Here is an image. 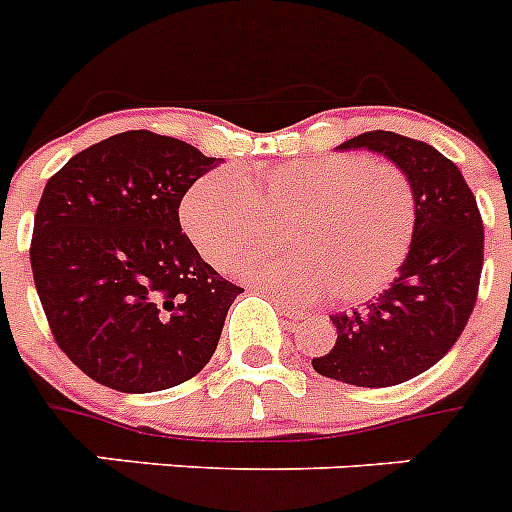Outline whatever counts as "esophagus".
I'll return each mask as SVG.
<instances>
[{
  "label": "esophagus",
  "mask_w": 512,
  "mask_h": 512,
  "mask_svg": "<svg viewBox=\"0 0 512 512\" xmlns=\"http://www.w3.org/2000/svg\"><path fill=\"white\" fill-rule=\"evenodd\" d=\"M275 306H278V311H281L283 317L293 319V322H299V319H306V317H309V314H306V311L296 309V306H291V304H288V301H283L281 296H275Z\"/></svg>",
  "instance_id": "obj_1"
}]
</instances>
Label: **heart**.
Masks as SVG:
<instances>
[{
    "label": "heart",
    "mask_w": 512,
    "mask_h": 512,
    "mask_svg": "<svg viewBox=\"0 0 512 512\" xmlns=\"http://www.w3.org/2000/svg\"><path fill=\"white\" fill-rule=\"evenodd\" d=\"M180 216L216 268L234 265L239 278L288 301L319 299L327 291L337 301H363L397 275L410 252L415 190L397 164L332 154L239 175L208 172L185 193ZM275 223L287 225L294 250L239 261V254L277 238Z\"/></svg>",
    "instance_id": "1"
}]
</instances>
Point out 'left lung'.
Here are the masks:
<instances>
[{
	"mask_svg": "<svg viewBox=\"0 0 512 512\" xmlns=\"http://www.w3.org/2000/svg\"><path fill=\"white\" fill-rule=\"evenodd\" d=\"M337 149H371L410 177L415 234L384 293L332 314L335 348L311 366L353 386L402 384L441 361L469 322L484 262L482 216L459 167L425 141L368 131Z\"/></svg>",
	"mask_w": 512,
	"mask_h": 512,
	"instance_id": "8db88e82",
	"label": "left lung"
}]
</instances>
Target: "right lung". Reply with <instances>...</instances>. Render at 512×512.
I'll use <instances>...</instances> for the list:
<instances>
[{
    "label": "right lung",
    "instance_id": "add662e5",
    "mask_svg": "<svg viewBox=\"0 0 512 512\" xmlns=\"http://www.w3.org/2000/svg\"><path fill=\"white\" fill-rule=\"evenodd\" d=\"M221 159L151 131L79 151L46 182L30 265L53 340L97 384L146 394L193 379L242 288L198 255L180 201Z\"/></svg>",
    "mask_w": 512,
    "mask_h": 512
}]
</instances>
